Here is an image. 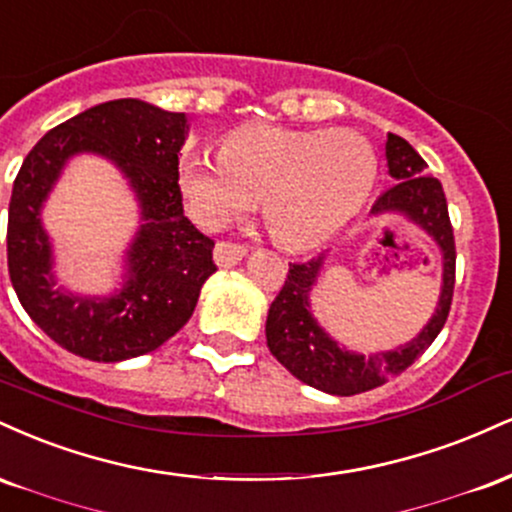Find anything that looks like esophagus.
Segmentation results:
<instances>
[{
  "instance_id": "1",
  "label": "esophagus",
  "mask_w": 512,
  "mask_h": 512,
  "mask_svg": "<svg viewBox=\"0 0 512 512\" xmlns=\"http://www.w3.org/2000/svg\"><path fill=\"white\" fill-rule=\"evenodd\" d=\"M246 251H249V246L244 244H237V242H218L215 244V263L218 266H234V263H239L242 258L246 256Z\"/></svg>"
}]
</instances>
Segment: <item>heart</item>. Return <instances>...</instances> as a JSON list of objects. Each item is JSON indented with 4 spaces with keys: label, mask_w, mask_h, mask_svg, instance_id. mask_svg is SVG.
I'll return each instance as SVG.
<instances>
[{
    "label": "heart",
    "mask_w": 512,
    "mask_h": 512,
    "mask_svg": "<svg viewBox=\"0 0 512 512\" xmlns=\"http://www.w3.org/2000/svg\"><path fill=\"white\" fill-rule=\"evenodd\" d=\"M376 182V155L354 131L249 126L215 150L179 160L186 210L218 230L263 196L273 237L287 249L326 242L364 206Z\"/></svg>",
    "instance_id": "heart-1"
}]
</instances>
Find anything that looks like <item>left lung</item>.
Listing matches in <instances>:
<instances>
[{
	"instance_id": "obj_1",
	"label": "left lung",
	"mask_w": 512,
	"mask_h": 512,
	"mask_svg": "<svg viewBox=\"0 0 512 512\" xmlns=\"http://www.w3.org/2000/svg\"><path fill=\"white\" fill-rule=\"evenodd\" d=\"M386 158L395 184L378 196L371 213H402L424 227L443 251V287L436 314L422 333L405 347L378 352L374 357L342 350L330 340L309 311V292L321 273L323 256L290 263L285 285L268 309L266 340L278 362L306 386L330 395H357L374 390L388 378L402 374L429 350L431 342L446 326L455 290V237L448 218V201L443 186L422 155L405 138L388 134Z\"/></svg>"
}]
</instances>
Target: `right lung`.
<instances>
[{
	"instance_id": "right-lung-1",
	"label": "right lung",
	"mask_w": 512,
	"mask_h": 512,
	"mask_svg": "<svg viewBox=\"0 0 512 512\" xmlns=\"http://www.w3.org/2000/svg\"><path fill=\"white\" fill-rule=\"evenodd\" d=\"M184 112L124 98L66 119L35 143L14 179L6 261L18 302L47 338L90 362H122L158 350L194 314L215 273V242L184 215L179 148ZM76 152L110 157L135 186L144 225L130 250V278L114 298H76L53 285L39 206Z\"/></svg>"
}]
</instances>
